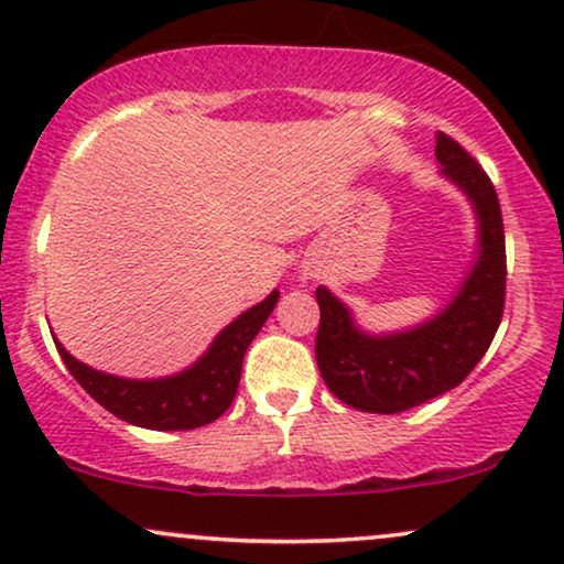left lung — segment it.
<instances>
[{
	"label": "left lung",
	"mask_w": 564,
	"mask_h": 564,
	"mask_svg": "<svg viewBox=\"0 0 564 564\" xmlns=\"http://www.w3.org/2000/svg\"><path fill=\"white\" fill-rule=\"evenodd\" d=\"M434 154L478 221L476 259L452 301L423 324L371 335L335 293L316 288L318 371L335 398L366 413H400L449 392L478 366L502 322L507 263L495 185L449 135L436 133Z\"/></svg>",
	"instance_id": "1"
}]
</instances>
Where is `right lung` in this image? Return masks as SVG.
Segmentation results:
<instances>
[{"instance_id": "1", "label": "right lung", "mask_w": 564, "mask_h": 564, "mask_svg": "<svg viewBox=\"0 0 564 564\" xmlns=\"http://www.w3.org/2000/svg\"><path fill=\"white\" fill-rule=\"evenodd\" d=\"M276 301L280 290H271V295L261 303L227 324L196 364L172 377L122 379L80 364L62 347L59 339H54V345L75 381L117 419L154 431L198 429L217 421L232 405L248 345L267 324Z\"/></svg>"}]
</instances>
